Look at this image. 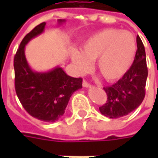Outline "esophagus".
<instances>
[{
    "mask_svg": "<svg viewBox=\"0 0 158 158\" xmlns=\"http://www.w3.org/2000/svg\"><path fill=\"white\" fill-rule=\"evenodd\" d=\"M83 86H84V87H85V88H89V87H90V85H89V83L87 82V81H85V80H84V81H83Z\"/></svg>",
    "mask_w": 158,
    "mask_h": 158,
    "instance_id": "1",
    "label": "esophagus"
}]
</instances>
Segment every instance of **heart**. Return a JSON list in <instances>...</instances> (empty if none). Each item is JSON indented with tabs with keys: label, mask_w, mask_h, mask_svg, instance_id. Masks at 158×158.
Listing matches in <instances>:
<instances>
[{
	"label": "heart",
	"mask_w": 158,
	"mask_h": 158,
	"mask_svg": "<svg viewBox=\"0 0 158 158\" xmlns=\"http://www.w3.org/2000/svg\"><path fill=\"white\" fill-rule=\"evenodd\" d=\"M132 34L117 29H104L84 41L80 52L73 50L71 59L79 74L88 72L90 62L96 60V69L107 81L121 79L129 71L136 53Z\"/></svg>",
	"instance_id": "b5f03b06"
}]
</instances>
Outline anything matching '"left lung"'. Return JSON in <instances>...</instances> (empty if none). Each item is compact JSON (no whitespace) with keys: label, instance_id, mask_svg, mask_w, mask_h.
I'll return each mask as SVG.
<instances>
[{"label":"left lung","instance_id":"left-lung-1","mask_svg":"<svg viewBox=\"0 0 158 158\" xmlns=\"http://www.w3.org/2000/svg\"><path fill=\"white\" fill-rule=\"evenodd\" d=\"M136 42L137 51L129 71L113 85L103 88L107 101L99 110L102 115L110 118L128 115L141 104L145 97L148 75L146 52L139 36H137Z\"/></svg>","mask_w":158,"mask_h":158}]
</instances>
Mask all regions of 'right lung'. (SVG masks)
Wrapping results in <instances>:
<instances>
[{
	"label": "right lung",
	"mask_w": 158,
	"mask_h": 158,
	"mask_svg": "<svg viewBox=\"0 0 158 158\" xmlns=\"http://www.w3.org/2000/svg\"><path fill=\"white\" fill-rule=\"evenodd\" d=\"M65 20L59 19V23ZM41 23L26 35L14 56L15 89L23 108L29 114L44 122L54 123L65 113L69 99L74 91L82 88L81 78L68 75L62 68L48 72L33 71L27 62L25 45L44 32Z\"/></svg>",
	"instance_id": "obj_1"
}]
</instances>
